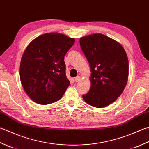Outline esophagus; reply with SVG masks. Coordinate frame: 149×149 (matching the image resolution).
Masks as SVG:
<instances>
[{
    "mask_svg": "<svg viewBox=\"0 0 149 149\" xmlns=\"http://www.w3.org/2000/svg\"><path fill=\"white\" fill-rule=\"evenodd\" d=\"M81 76H77V77H76L75 78V81L76 83H77V82H79V81L80 80H81Z\"/></svg>",
    "mask_w": 149,
    "mask_h": 149,
    "instance_id": "esophagus-1",
    "label": "esophagus"
}]
</instances>
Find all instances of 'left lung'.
Masks as SVG:
<instances>
[{"label":"left lung","mask_w":149,"mask_h":149,"mask_svg":"<svg viewBox=\"0 0 149 149\" xmlns=\"http://www.w3.org/2000/svg\"><path fill=\"white\" fill-rule=\"evenodd\" d=\"M81 48L90 68V88L84 101L96 108H103L120 96L129 77V60L120 43L101 33L84 36Z\"/></svg>","instance_id":"obj_1"}]
</instances>
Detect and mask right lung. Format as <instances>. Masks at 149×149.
I'll return each mask as SVG.
<instances>
[{"instance_id":"1","label":"right lung","mask_w":149,"mask_h":149,"mask_svg":"<svg viewBox=\"0 0 149 149\" xmlns=\"http://www.w3.org/2000/svg\"><path fill=\"white\" fill-rule=\"evenodd\" d=\"M74 38L59 33L36 37L23 53L20 79L29 97L36 103L48 104L59 101L69 86L65 57Z\"/></svg>"}]
</instances>
